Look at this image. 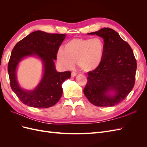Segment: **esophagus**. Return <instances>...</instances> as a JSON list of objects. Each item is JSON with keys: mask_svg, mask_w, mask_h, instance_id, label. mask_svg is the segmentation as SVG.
I'll return each instance as SVG.
<instances>
[{"mask_svg": "<svg viewBox=\"0 0 147 147\" xmlns=\"http://www.w3.org/2000/svg\"><path fill=\"white\" fill-rule=\"evenodd\" d=\"M77 75V73L76 72H75V71H73L72 74H71V76H72V77H74L76 76Z\"/></svg>", "mask_w": 147, "mask_h": 147, "instance_id": "34e87169", "label": "esophagus"}]
</instances>
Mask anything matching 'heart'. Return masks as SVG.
Here are the masks:
<instances>
[{
    "label": "heart",
    "instance_id": "heart-1",
    "mask_svg": "<svg viewBox=\"0 0 147 147\" xmlns=\"http://www.w3.org/2000/svg\"><path fill=\"white\" fill-rule=\"evenodd\" d=\"M104 50V42L100 38H75L65 43L64 50L59 49L57 59L65 69H72L77 62L82 70L91 72L101 64Z\"/></svg>",
    "mask_w": 147,
    "mask_h": 147
}]
</instances>
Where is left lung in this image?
<instances>
[{
    "label": "left lung",
    "mask_w": 147,
    "mask_h": 147,
    "mask_svg": "<svg viewBox=\"0 0 147 147\" xmlns=\"http://www.w3.org/2000/svg\"><path fill=\"white\" fill-rule=\"evenodd\" d=\"M88 34L104 38L103 59L96 69L88 73L83 92L91 104L97 107H112L123 101L135 84L137 62L128 43L115 30L104 28ZM111 91L114 95L108 94Z\"/></svg>",
    "instance_id": "left-lung-1"
}]
</instances>
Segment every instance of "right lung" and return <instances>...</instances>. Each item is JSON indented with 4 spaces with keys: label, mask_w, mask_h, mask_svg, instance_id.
<instances>
[{
    "label": "right lung",
    "mask_w": 147,
    "mask_h": 147,
    "mask_svg": "<svg viewBox=\"0 0 147 147\" xmlns=\"http://www.w3.org/2000/svg\"><path fill=\"white\" fill-rule=\"evenodd\" d=\"M65 34H50L35 31L18 42L13 48L8 64V72L11 90L23 103L35 108H48L55 105L63 94L62 84L70 77L71 72H57L54 60L65 38ZM37 55L43 62L44 73L35 90L25 91L19 86L16 70L19 61L24 57Z\"/></svg>",
    "instance_id": "1"
}]
</instances>
